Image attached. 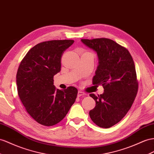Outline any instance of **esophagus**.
<instances>
[{"label":"esophagus","mask_w":154,"mask_h":154,"mask_svg":"<svg viewBox=\"0 0 154 154\" xmlns=\"http://www.w3.org/2000/svg\"><path fill=\"white\" fill-rule=\"evenodd\" d=\"M86 95V94L82 91H79L77 94V96L78 97H81V96H85Z\"/></svg>","instance_id":"34e87169"}]
</instances>
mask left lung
<instances>
[{
  "label": "left lung",
  "instance_id": "1",
  "mask_svg": "<svg viewBox=\"0 0 154 154\" xmlns=\"http://www.w3.org/2000/svg\"><path fill=\"white\" fill-rule=\"evenodd\" d=\"M97 54L99 66L92 84L101 85L103 94L90 96L96 107L89 112L92 120L103 128H109L123 118L133 103L138 92L135 66L129 51L111 39H81Z\"/></svg>",
  "mask_w": 154,
  "mask_h": 154
}]
</instances>
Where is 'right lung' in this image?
<instances>
[{
  "instance_id": "add662e5",
  "label": "right lung",
  "mask_w": 154,
  "mask_h": 154,
  "mask_svg": "<svg viewBox=\"0 0 154 154\" xmlns=\"http://www.w3.org/2000/svg\"><path fill=\"white\" fill-rule=\"evenodd\" d=\"M73 39L43 42L23 58L16 75L17 93L26 112L38 123L52 126L60 122L75 101L78 90L56 88L53 77L60 71L64 51Z\"/></svg>"
}]
</instances>
